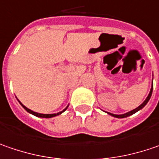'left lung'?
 <instances>
[{"label": "left lung", "mask_w": 159, "mask_h": 159, "mask_svg": "<svg viewBox=\"0 0 159 159\" xmlns=\"http://www.w3.org/2000/svg\"><path fill=\"white\" fill-rule=\"evenodd\" d=\"M152 91H153V85H152V87H151V90H150V92H149V93H148L147 99L143 101V103H142V105H140L139 107H136V108H135V109H134V110H132V111H130V112H128V113H126V114H124V115H114V114H111V113H108V114L111 115V116H115V117H117V118H125V117H127V116H131V115H134V113H136L137 111H139L140 109H142V107H144V106H145V105L148 103V101L149 100V99H150V97H151Z\"/></svg>", "instance_id": "obj_1"}]
</instances>
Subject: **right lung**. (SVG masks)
<instances>
[{
  "label": "right lung",
  "instance_id": "add662e5",
  "mask_svg": "<svg viewBox=\"0 0 159 159\" xmlns=\"http://www.w3.org/2000/svg\"><path fill=\"white\" fill-rule=\"evenodd\" d=\"M21 104V106L24 107L25 109L27 111V112H29L30 114L34 115V116H39V117H43V118H50V117H53V116H58V115H60L62 112H64L65 110L66 109V107L63 110V111H61V112H59V113H57V114H40V113H36V112H34V111H32L30 110L29 108H27L26 107H25L24 105L22 104V103H20Z\"/></svg>",
  "mask_w": 159,
  "mask_h": 159
}]
</instances>
